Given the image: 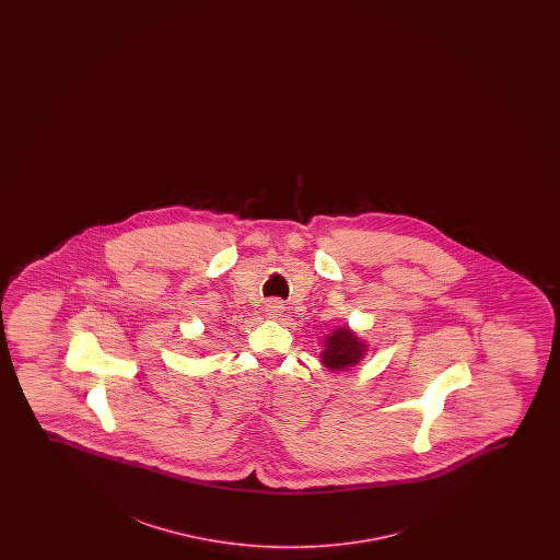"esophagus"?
I'll return each mask as SVG.
<instances>
[{
    "label": "esophagus",
    "instance_id": "obj_1",
    "mask_svg": "<svg viewBox=\"0 0 560 560\" xmlns=\"http://www.w3.org/2000/svg\"><path fill=\"white\" fill-rule=\"evenodd\" d=\"M283 312L284 304L281 300L271 299L266 302V314H268V317H271V319H279V317L283 315Z\"/></svg>",
    "mask_w": 560,
    "mask_h": 560
}]
</instances>
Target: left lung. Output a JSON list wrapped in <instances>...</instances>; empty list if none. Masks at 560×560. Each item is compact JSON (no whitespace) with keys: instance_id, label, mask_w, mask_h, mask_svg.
<instances>
[{"instance_id":"1","label":"left lung","mask_w":560,"mask_h":560,"mask_svg":"<svg viewBox=\"0 0 560 560\" xmlns=\"http://www.w3.org/2000/svg\"><path fill=\"white\" fill-rule=\"evenodd\" d=\"M322 363L330 371H345L358 365L368 352V345L355 337L348 327H338L329 337L323 338Z\"/></svg>"}]
</instances>
